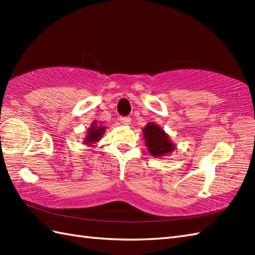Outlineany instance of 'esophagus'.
<instances>
[{
    "instance_id": "esophagus-1",
    "label": "esophagus",
    "mask_w": 255,
    "mask_h": 255,
    "mask_svg": "<svg viewBox=\"0 0 255 255\" xmlns=\"http://www.w3.org/2000/svg\"><path fill=\"white\" fill-rule=\"evenodd\" d=\"M121 122L123 125H126V126H128V125H130L131 123V118L130 117H121Z\"/></svg>"
}]
</instances>
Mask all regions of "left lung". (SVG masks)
<instances>
[{"label":"left lung","instance_id":"left-lung-1","mask_svg":"<svg viewBox=\"0 0 255 255\" xmlns=\"http://www.w3.org/2000/svg\"><path fill=\"white\" fill-rule=\"evenodd\" d=\"M143 138L145 140V145L151 155L153 156H164L171 153L175 149V144L171 141L167 133L158 125L154 123L147 124L143 129Z\"/></svg>","mask_w":255,"mask_h":255}]
</instances>
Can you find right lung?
Here are the masks:
<instances>
[{
  "mask_svg": "<svg viewBox=\"0 0 255 255\" xmlns=\"http://www.w3.org/2000/svg\"><path fill=\"white\" fill-rule=\"evenodd\" d=\"M105 127L97 126V123L94 122L92 126L88 129L86 136L84 138V144H93L101 140L103 133L105 132Z\"/></svg>",
  "mask_w": 255,
  "mask_h": 255,
  "instance_id": "obj_1",
  "label": "right lung"
}]
</instances>
